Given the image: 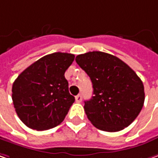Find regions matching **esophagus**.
Returning a JSON list of instances; mask_svg holds the SVG:
<instances>
[{"instance_id":"1","label":"esophagus","mask_w":158,"mask_h":158,"mask_svg":"<svg viewBox=\"0 0 158 158\" xmlns=\"http://www.w3.org/2000/svg\"><path fill=\"white\" fill-rule=\"evenodd\" d=\"M75 100H76L77 102H81V101H82V95H81V94H78V95L75 97Z\"/></svg>"}]
</instances>
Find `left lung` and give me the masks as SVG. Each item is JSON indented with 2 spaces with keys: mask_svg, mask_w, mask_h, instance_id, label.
Here are the masks:
<instances>
[{
  "mask_svg": "<svg viewBox=\"0 0 158 158\" xmlns=\"http://www.w3.org/2000/svg\"><path fill=\"white\" fill-rule=\"evenodd\" d=\"M75 60L92 81L94 96L84 106L90 122L106 132H118L132 124L145 99L143 83L134 70L104 52H88Z\"/></svg>",
  "mask_w": 158,
  "mask_h": 158,
  "instance_id": "left-lung-1",
  "label": "left lung"
}]
</instances>
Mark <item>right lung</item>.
<instances>
[{
	"label": "right lung",
	"mask_w": 158,
	"mask_h": 158,
	"mask_svg": "<svg viewBox=\"0 0 158 158\" xmlns=\"http://www.w3.org/2000/svg\"><path fill=\"white\" fill-rule=\"evenodd\" d=\"M75 56L53 53L26 68L14 81L12 101L18 118L29 128L43 131L60 125L75 98L64 72Z\"/></svg>",
	"instance_id": "1"
}]
</instances>
